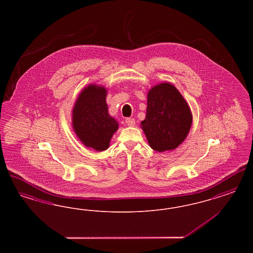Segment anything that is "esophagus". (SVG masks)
I'll use <instances>...</instances> for the list:
<instances>
[{
	"instance_id": "34e87169",
	"label": "esophagus",
	"mask_w": 253,
	"mask_h": 253,
	"mask_svg": "<svg viewBox=\"0 0 253 253\" xmlns=\"http://www.w3.org/2000/svg\"><path fill=\"white\" fill-rule=\"evenodd\" d=\"M126 124L129 126V127H133L135 125V121L134 119H126Z\"/></svg>"
}]
</instances>
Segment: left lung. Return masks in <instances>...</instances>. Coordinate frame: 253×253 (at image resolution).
Returning a JSON list of instances; mask_svg holds the SVG:
<instances>
[{
	"label": "left lung",
	"instance_id": "left-lung-1",
	"mask_svg": "<svg viewBox=\"0 0 253 253\" xmlns=\"http://www.w3.org/2000/svg\"><path fill=\"white\" fill-rule=\"evenodd\" d=\"M192 122L191 109L173 85L162 83L149 91L146 118L140 126L153 150L161 153L177 148Z\"/></svg>",
	"mask_w": 253,
	"mask_h": 253
}]
</instances>
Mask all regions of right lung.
I'll use <instances>...</instances> for the list:
<instances>
[{"instance_id": "1", "label": "right lung", "mask_w": 253, "mask_h": 253, "mask_svg": "<svg viewBox=\"0 0 253 253\" xmlns=\"http://www.w3.org/2000/svg\"><path fill=\"white\" fill-rule=\"evenodd\" d=\"M107 90L102 86L88 85L82 91L73 108V129L80 140L97 152L108 149L119 123L108 113Z\"/></svg>"}]
</instances>
